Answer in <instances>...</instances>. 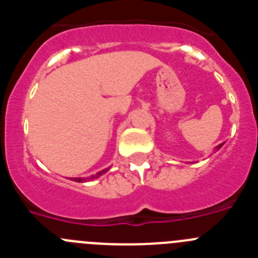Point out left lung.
I'll return each mask as SVG.
<instances>
[{
    "instance_id": "left-lung-1",
    "label": "left lung",
    "mask_w": 258,
    "mask_h": 258,
    "mask_svg": "<svg viewBox=\"0 0 258 258\" xmlns=\"http://www.w3.org/2000/svg\"><path fill=\"white\" fill-rule=\"evenodd\" d=\"M222 146H223V143H221V145H218L217 147H216V149H214V150H216V151H218V150H220L221 147H222Z\"/></svg>"
}]
</instances>
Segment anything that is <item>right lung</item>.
I'll use <instances>...</instances> for the list:
<instances>
[{
    "instance_id": "right-lung-1",
    "label": "right lung",
    "mask_w": 258,
    "mask_h": 258,
    "mask_svg": "<svg viewBox=\"0 0 258 258\" xmlns=\"http://www.w3.org/2000/svg\"><path fill=\"white\" fill-rule=\"evenodd\" d=\"M108 169H109V168H106V169L95 173V174H93V175H89V177H75V178H71V181L79 182V183H84V182H89V181H94V179L99 178L102 174H104V173L108 172Z\"/></svg>"
}]
</instances>
